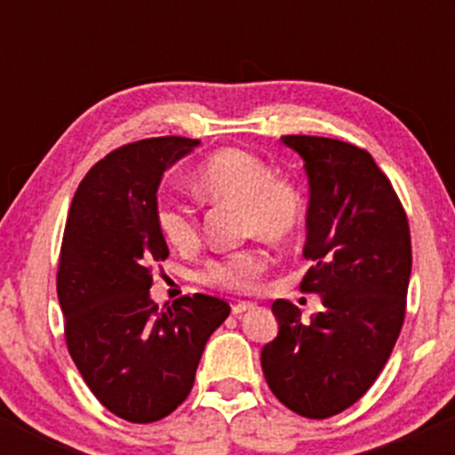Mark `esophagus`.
Instances as JSON below:
<instances>
[{"instance_id":"34e87169","label":"esophagus","mask_w":455,"mask_h":455,"mask_svg":"<svg viewBox=\"0 0 455 455\" xmlns=\"http://www.w3.org/2000/svg\"><path fill=\"white\" fill-rule=\"evenodd\" d=\"M253 308H255L253 301H237V304H233L231 313L235 316H240L242 313H246V310H253Z\"/></svg>"}]
</instances>
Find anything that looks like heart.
<instances>
[{"label": "heart", "mask_w": 455, "mask_h": 455, "mask_svg": "<svg viewBox=\"0 0 455 455\" xmlns=\"http://www.w3.org/2000/svg\"><path fill=\"white\" fill-rule=\"evenodd\" d=\"M200 198L211 204L240 209L237 231L242 237H264L282 244L304 228L306 196L292 178L275 173L273 167L251 151L227 147L211 154L194 176ZM160 235L178 251L200 244V222L194 206L176 198H160L156 206ZM266 253L259 246L213 257L198 273V282L220 291H251L266 270Z\"/></svg>", "instance_id": "obj_1"}]
</instances>
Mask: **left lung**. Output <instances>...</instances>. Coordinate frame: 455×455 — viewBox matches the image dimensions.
I'll return each instance as SVG.
<instances>
[{"label": "left lung", "mask_w": 455, "mask_h": 455, "mask_svg": "<svg viewBox=\"0 0 455 455\" xmlns=\"http://www.w3.org/2000/svg\"><path fill=\"white\" fill-rule=\"evenodd\" d=\"M306 163L310 204L301 291L323 313L310 323L286 299L273 304L277 337L261 370L279 403L306 419L355 405L387 363L405 321L411 275L407 213L370 151L323 136H282Z\"/></svg>", "instance_id": "1"}]
</instances>
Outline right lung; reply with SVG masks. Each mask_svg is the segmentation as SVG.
<instances>
[{
    "instance_id": "obj_1",
    "label": "right lung",
    "mask_w": 455,
    "mask_h": 455,
    "mask_svg": "<svg viewBox=\"0 0 455 455\" xmlns=\"http://www.w3.org/2000/svg\"><path fill=\"white\" fill-rule=\"evenodd\" d=\"M200 140L160 136L109 151L81 180L57 270L72 361L100 405L130 423L172 414L196 380L206 339L231 306L196 292L158 310L154 266L169 249L156 227L163 172Z\"/></svg>"
}]
</instances>
